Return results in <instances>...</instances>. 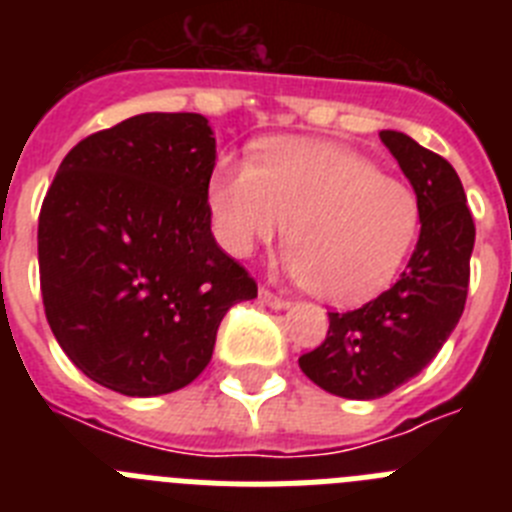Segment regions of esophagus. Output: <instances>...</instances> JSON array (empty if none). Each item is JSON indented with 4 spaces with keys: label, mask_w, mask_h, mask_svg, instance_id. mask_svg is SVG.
Listing matches in <instances>:
<instances>
[{
    "label": "esophagus",
    "mask_w": 512,
    "mask_h": 512,
    "mask_svg": "<svg viewBox=\"0 0 512 512\" xmlns=\"http://www.w3.org/2000/svg\"><path fill=\"white\" fill-rule=\"evenodd\" d=\"M259 300L264 302V305L274 307V310H287V307H289V300H284V297H277L274 292H269V289H264V287L259 289Z\"/></svg>",
    "instance_id": "obj_1"
}]
</instances>
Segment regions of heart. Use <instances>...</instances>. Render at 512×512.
<instances>
[{"instance_id":"b5f03b06","label":"heart","mask_w":512,"mask_h":512,"mask_svg":"<svg viewBox=\"0 0 512 512\" xmlns=\"http://www.w3.org/2000/svg\"><path fill=\"white\" fill-rule=\"evenodd\" d=\"M212 233L233 259L284 238V269L330 305L390 287L420 230L415 189L361 153L307 138L269 140L259 161L223 158L207 184Z\"/></svg>"}]
</instances>
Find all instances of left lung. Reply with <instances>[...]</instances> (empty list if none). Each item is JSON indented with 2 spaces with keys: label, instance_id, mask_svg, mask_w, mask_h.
I'll use <instances>...</instances> for the list:
<instances>
[{
  "label": "left lung",
  "instance_id": "1",
  "mask_svg": "<svg viewBox=\"0 0 512 512\" xmlns=\"http://www.w3.org/2000/svg\"><path fill=\"white\" fill-rule=\"evenodd\" d=\"M420 200V235L408 266L377 300L328 312L330 328L300 369L320 390L377 400L431 364L459 323L469 287L474 220L454 166L410 135L382 130Z\"/></svg>",
  "mask_w": 512,
  "mask_h": 512
}]
</instances>
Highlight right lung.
<instances>
[{
	"mask_svg": "<svg viewBox=\"0 0 512 512\" xmlns=\"http://www.w3.org/2000/svg\"><path fill=\"white\" fill-rule=\"evenodd\" d=\"M215 148L205 115L143 112L76 143L45 194V318L76 369L107 390L187 387L210 364L225 312L256 297L210 230Z\"/></svg>",
	"mask_w": 512,
	"mask_h": 512,
	"instance_id": "right-lung-1",
	"label": "right lung"
}]
</instances>
